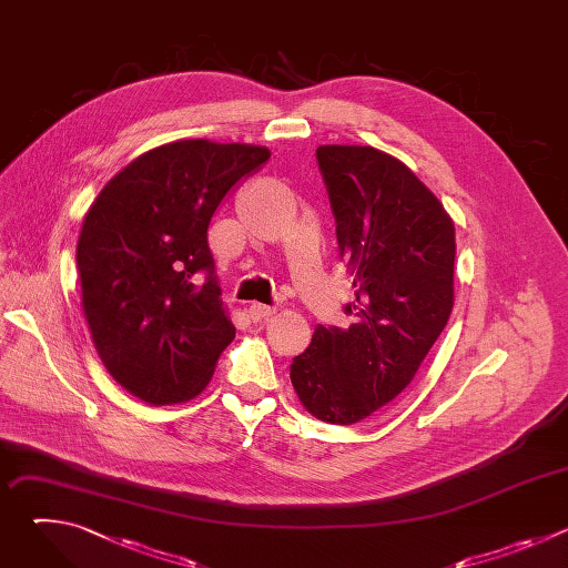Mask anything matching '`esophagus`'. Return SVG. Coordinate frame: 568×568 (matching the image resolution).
<instances>
[{
	"mask_svg": "<svg viewBox=\"0 0 568 568\" xmlns=\"http://www.w3.org/2000/svg\"><path fill=\"white\" fill-rule=\"evenodd\" d=\"M272 314H276V307H272V305H263V303H252L250 305V316L254 321H263V318H267Z\"/></svg>",
	"mask_w": 568,
	"mask_h": 568,
	"instance_id": "34e87169",
	"label": "esophagus"
}]
</instances>
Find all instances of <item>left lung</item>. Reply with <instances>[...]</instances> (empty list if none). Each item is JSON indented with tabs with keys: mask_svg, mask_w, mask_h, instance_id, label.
<instances>
[{
	"mask_svg": "<svg viewBox=\"0 0 568 568\" xmlns=\"http://www.w3.org/2000/svg\"><path fill=\"white\" fill-rule=\"evenodd\" d=\"M355 298L344 328L316 326L290 379L318 420L353 425L407 388L454 307V222L399 159L371 145H318Z\"/></svg>",
	"mask_w": 568,
	"mask_h": 568,
	"instance_id": "left-lung-1",
	"label": "left lung"
}]
</instances>
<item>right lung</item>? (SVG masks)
<instances>
[{"label":"right lung","mask_w":568,"mask_h":568,"mask_svg":"<svg viewBox=\"0 0 568 568\" xmlns=\"http://www.w3.org/2000/svg\"><path fill=\"white\" fill-rule=\"evenodd\" d=\"M267 159L263 145L173 141L136 156L90 206L75 250L85 318L105 368L139 399L200 395L233 342L206 231Z\"/></svg>","instance_id":"right-lung-1"}]
</instances>
